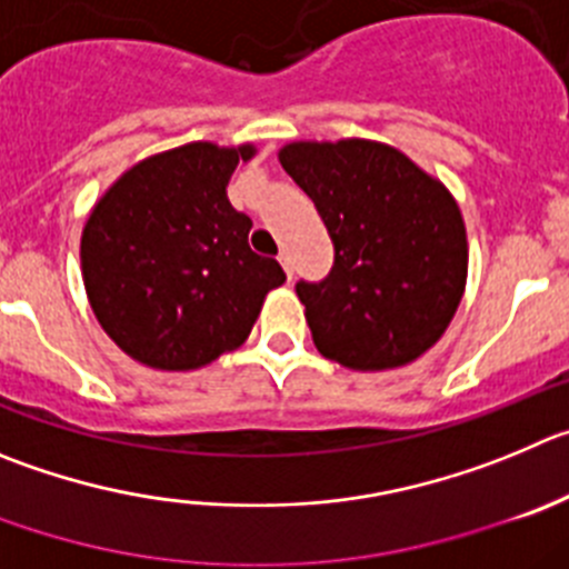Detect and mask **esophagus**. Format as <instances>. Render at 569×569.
<instances>
[{
  "instance_id": "1",
  "label": "esophagus",
  "mask_w": 569,
  "mask_h": 569,
  "mask_svg": "<svg viewBox=\"0 0 569 569\" xmlns=\"http://www.w3.org/2000/svg\"><path fill=\"white\" fill-rule=\"evenodd\" d=\"M278 260H280V263H283L286 274H289V280H291V274H295V267H291V258H289V252H280V254H278Z\"/></svg>"
}]
</instances>
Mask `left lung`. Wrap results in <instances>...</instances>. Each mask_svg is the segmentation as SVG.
<instances>
[{
	"mask_svg": "<svg viewBox=\"0 0 569 569\" xmlns=\"http://www.w3.org/2000/svg\"><path fill=\"white\" fill-rule=\"evenodd\" d=\"M280 164L333 241L331 272L295 286L317 350L353 370L421 357L466 289L469 247L452 193L401 151L370 140L291 142Z\"/></svg>",
	"mask_w": 569,
	"mask_h": 569,
	"instance_id": "obj_1",
	"label": "left lung"
}]
</instances>
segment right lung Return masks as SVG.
Wrapping results in <instances>:
<instances>
[{
    "instance_id": "right-lung-1",
    "label": "right lung",
    "mask_w": 569,
    "mask_h": 569,
    "mask_svg": "<svg viewBox=\"0 0 569 569\" xmlns=\"http://www.w3.org/2000/svg\"><path fill=\"white\" fill-rule=\"evenodd\" d=\"M252 146L190 142L142 159L94 204L81 238L83 286L103 331L137 362L193 370L236 350L263 297L283 286L249 249L252 219L227 182Z\"/></svg>"
}]
</instances>
